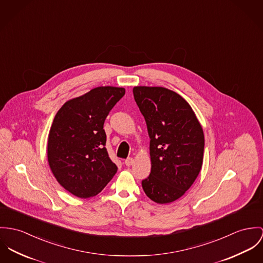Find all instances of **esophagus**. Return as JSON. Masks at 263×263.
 Listing matches in <instances>:
<instances>
[{"mask_svg": "<svg viewBox=\"0 0 263 263\" xmlns=\"http://www.w3.org/2000/svg\"><path fill=\"white\" fill-rule=\"evenodd\" d=\"M124 164H125V166L130 167V166L134 164V159H133V158H127V159L124 161Z\"/></svg>", "mask_w": 263, "mask_h": 263, "instance_id": "34e87169", "label": "esophagus"}]
</instances>
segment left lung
<instances>
[{
    "label": "left lung",
    "mask_w": 263,
    "mask_h": 263,
    "mask_svg": "<svg viewBox=\"0 0 263 263\" xmlns=\"http://www.w3.org/2000/svg\"><path fill=\"white\" fill-rule=\"evenodd\" d=\"M135 100L146 122L152 168L142 181L145 195L158 204L182 197L198 177L204 134L190 104L164 87L136 86Z\"/></svg>",
    "instance_id": "left-lung-1"
}]
</instances>
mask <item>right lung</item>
I'll return each mask as SVG.
<instances>
[{"mask_svg": "<svg viewBox=\"0 0 263 263\" xmlns=\"http://www.w3.org/2000/svg\"><path fill=\"white\" fill-rule=\"evenodd\" d=\"M124 93L122 87H96L65 102L54 118L48 163L58 183L76 197L96 196L118 172L105 147L103 124Z\"/></svg>", "mask_w": 263, "mask_h": 263, "instance_id": "obj_1", "label": "right lung"}]
</instances>
